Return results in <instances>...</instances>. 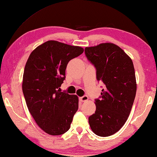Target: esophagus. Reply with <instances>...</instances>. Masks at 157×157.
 Here are the masks:
<instances>
[{
  "label": "esophagus",
  "instance_id": "34e87169",
  "mask_svg": "<svg viewBox=\"0 0 157 157\" xmlns=\"http://www.w3.org/2000/svg\"><path fill=\"white\" fill-rule=\"evenodd\" d=\"M88 96L87 95H83V96H82V97H81L79 98V100H81V101H87L88 100Z\"/></svg>",
  "mask_w": 157,
  "mask_h": 157
}]
</instances>
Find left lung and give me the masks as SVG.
<instances>
[{"label":"left lung","instance_id":"left-lung-1","mask_svg":"<svg viewBox=\"0 0 157 157\" xmlns=\"http://www.w3.org/2000/svg\"><path fill=\"white\" fill-rule=\"evenodd\" d=\"M85 54L96 70L98 81L104 83L101 95L95 100L96 110L89 117V125L97 136H110L125 123L135 100L137 86L133 62L113 43L86 47Z\"/></svg>","mask_w":157,"mask_h":157}]
</instances>
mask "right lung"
<instances>
[{"label": "right lung", "mask_w": 157, "mask_h": 157, "mask_svg": "<svg viewBox=\"0 0 157 157\" xmlns=\"http://www.w3.org/2000/svg\"><path fill=\"white\" fill-rule=\"evenodd\" d=\"M81 47L49 40L36 47L24 68L22 91L31 115L44 132L52 136L68 132L78 108V98L61 91L70 60L79 56Z\"/></svg>", "instance_id": "add662e5"}]
</instances>
